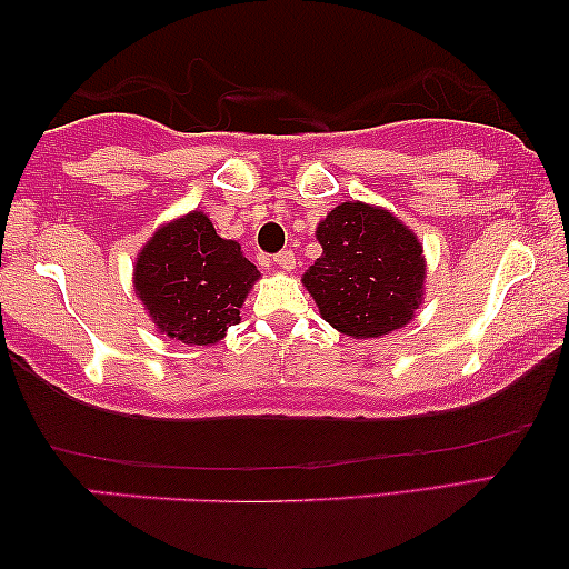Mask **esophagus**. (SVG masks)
<instances>
[{
	"label": "esophagus",
	"mask_w": 569,
	"mask_h": 569,
	"mask_svg": "<svg viewBox=\"0 0 569 569\" xmlns=\"http://www.w3.org/2000/svg\"><path fill=\"white\" fill-rule=\"evenodd\" d=\"M271 263H274V267L282 269V271H292L295 269V253L292 251H279L274 259H271Z\"/></svg>",
	"instance_id": "esophagus-1"
}]
</instances>
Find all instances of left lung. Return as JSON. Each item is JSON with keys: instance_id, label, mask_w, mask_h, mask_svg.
Here are the masks:
<instances>
[{"instance_id": "8db88e82", "label": "left lung", "mask_w": 569, "mask_h": 569, "mask_svg": "<svg viewBox=\"0 0 569 569\" xmlns=\"http://www.w3.org/2000/svg\"><path fill=\"white\" fill-rule=\"evenodd\" d=\"M323 253L302 284L323 321L355 339H376L409 323L422 302V243L388 209L345 201L316 230Z\"/></svg>"}]
</instances>
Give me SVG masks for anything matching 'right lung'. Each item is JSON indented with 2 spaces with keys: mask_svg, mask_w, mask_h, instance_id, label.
Listing matches in <instances>:
<instances>
[{
  "mask_svg": "<svg viewBox=\"0 0 569 569\" xmlns=\"http://www.w3.org/2000/svg\"><path fill=\"white\" fill-rule=\"evenodd\" d=\"M259 269L236 240L214 232L204 212L168 222L137 256L134 290L160 333L209 347L240 321Z\"/></svg>",
  "mask_w": 569,
  "mask_h": 569,
  "instance_id": "1",
  "label": "right lung"
}]
</instances>
